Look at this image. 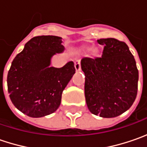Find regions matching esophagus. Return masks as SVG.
Segmentation results:
<instances>
[{
  "label": "esophagus",
  "mask_w": 147,
  "mask_h": 147,
  "mask_svg": "<svg viewBox=\"0 0 147 147\" xmlns=\"http://www.w3.org/2000/svg\"><path fill=\"white\" fill-rule=\"evenodd\" d=\"M74 67L77 71L81 70V63H80V59H76L74 61Z\"/></svg>",
  "instance_id": "34e87169"
}]
</instances>
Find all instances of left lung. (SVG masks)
<instances>
[{"label":"left lung","instance_id":"obj_1","mask_svg":"<svg viewBox=\"0 0 147 147\" xmlns=\"http://www.w3.org/2000/svg\"><path fill=\"white\" fill-rule=\"evenodd\" d=\"M102 55L81 60L85 98L90 112L114 118L127 111L138 93V70L127 45L115 38L97 40Z\"/></svg>","mask_w":147,"mask_h":147}]
</instances>
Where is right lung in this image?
I'll return each mask as SVG.
<instances>
[{
    "label": "right lung",
    "mask_w": 147,
    "mask_h": 147,
    "mask_svg": "<svg viewBox=\"0 0 147 147\" xmlns=\"http://www.w3.org/2000/svg\"><path fill=\"white\" fill-rule=\"evenodd\" d=\"M64 50L61 37H34L12 61L7 75L9 98L26 115L40 118L59 108L62 92L75 73L73 61L59 69L50 67L51 57Z\"/></svg>",
    "instance_id": "obj_1"
}]
</instances>
